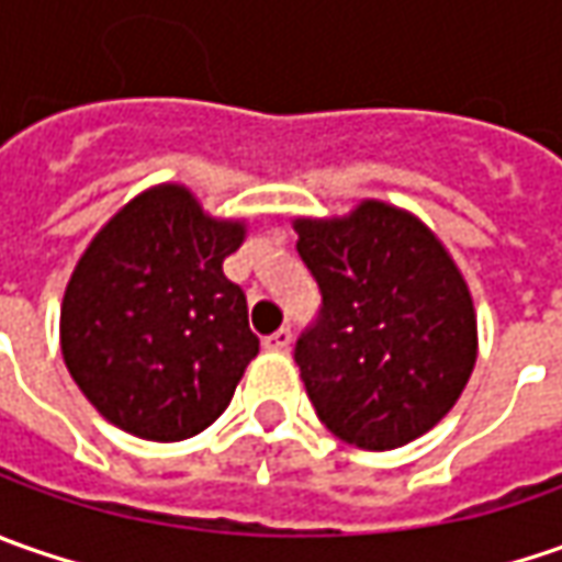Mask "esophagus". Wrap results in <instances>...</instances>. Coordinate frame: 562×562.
I'll return each mask as SVG.
<instances>
[{
  "mask_svg": "<svg viewBox=\"0 0 562 562\" xmlns=\"http://www.w3.org/2000/svg\"><path fill=\"white\" fill-rule=\"evenodd\" d=\"M291 340H293L291 328H278L274 335L266 337V350H274V353H284V350L291 347Z\"/></svg>",
  "mask_w": 562,
  "mask_h": 562,
  "instance_id": "obj_1",
  "label": "esophagus"
}]
</instances>
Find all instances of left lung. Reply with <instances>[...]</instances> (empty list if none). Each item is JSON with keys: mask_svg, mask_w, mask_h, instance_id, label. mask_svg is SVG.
<instances>
[{"mask_svg": "<svg viewBox=\"0 0 562 562\" xmlns=\"http://www.w3.org/2000/svg\"><path fill=\"white\" fill-rule=\"evenodd\" d=\"M296 252L322 313L293 359L340 441L394 450L453 409L479 357L463 271L413 212L381 200L340 218H296Z\"/></svg>", "mask_w": 562, "mask_h": 562, "instance_id": "obj_1", "label": "left lung"}]
</instances>
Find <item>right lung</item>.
<instances>
[{
  "label": "right lung",
  "instance_id": "right-lung-1",
  "mask_svg": "<svg viewBox=\"0 0 562 562\" xmlns=\"http://www.w3.org/2000/svg\"><path fill=\"white\" fill-rule=\"evenodd\" d=\"M247 222L212 218L184 184L137 193L99 227L61 300V357L102 419L184 441L218 419L259 337L222 262Z\"/></svg>",
  "mask_w": 562,
  "mask_h": 562
}]
</instances>
